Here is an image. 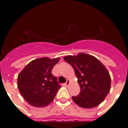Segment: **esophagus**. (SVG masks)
<instances>
[{
  "label": "esophagus",
  "instance_id": "obj_1",
  "mask_svg": "<svg viewBox=\"0 0 128 128\" xmlns=\"http://www.w3.org/2000/svg\"><path fill=\"white\" fill-rule=\"evenodd\" d=\"M69 84H70V80H67V81H66V82L64 84V85L66 86H68V85H69Z\"/></svg>",
  "mask_w": 128,
  "mask_h": 128
}]
</instances>
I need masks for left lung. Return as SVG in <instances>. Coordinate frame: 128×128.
Listing matches in <instances>:
<instances>
[{
  "instance_id": "8db88e82",
  "label": "left lung",
  "mask_w": 128,
  "mask_h": 128,
  "mask_svg": "<svg viewBox=\"0 0 128 128\" xmlns=\"http://www.w3.org/2000/svg\"><path fill=\"white\" fill-rule=\"evenodd\" d=\"M64 60L74 68L80 86V92L72 96L73 101L84 108H91L101 104L110 90L111 78L106 67L94 56L80 53L67 56Z\"/></svg>"
}]
</instances>
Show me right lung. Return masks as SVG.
I'll use <instances>...</instances> for the list:
<instances>
[{
    "label": "right lung",
    "instance_id": "obj_1",
    "mask_svg": "<svg viewBox=\"0 0 128 128\" xmlns=\"http://www.w3.org/2000/svg\"><path fill=\"white\" fill-rule=\"evenodd\" d=\"M60 58H40L31 61L18 76V88L30 105L44 107L51 103L61 86L52 70Z\"/></svg>",
    "mask_w": 128,
    "mask_h": 128
}]
</instances>
